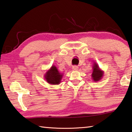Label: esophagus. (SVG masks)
Returning a JSON list of instances; mask_svg holds the SVG:
<instances>
[{"instance_id":"obj_1","label":"esophagus","mask_w":132,"mask_h":132,"mask_svg":"<svg viewBox=\"0 0 132 132\" xmlns=\"http://www.w3.org/2000/svg\"><path fill=\"white\" fill-rule=\"evenodd\" d=\"M72 70L76 71V70H78V66H76V65H73L72 66Z\"/></svg>"}]
</instances>
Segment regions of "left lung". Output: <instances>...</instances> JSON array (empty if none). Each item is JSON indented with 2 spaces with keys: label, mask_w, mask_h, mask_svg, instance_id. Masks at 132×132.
I'll list each match as a JSON object with an SVG mask.
<instances>
[{
  "label": "left lung",
  "mask_w": 132,
  "mask_h": 132,
  "mask_svg": "<svg viewBox=\"0 0 132 132\" xmlns=\"http://www.w3.org/2000/svg\"><path fill=\"white\" fill-rule=\"evenodd\" d=\"M92 68H93V72L92 74V79L94 82H98L103 78L104 71L101 70L98 64L96 62H94Z\"/></svg>",
  "instance_id": "8db88e82"
}]
</instances>
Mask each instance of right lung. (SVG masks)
Listing matches in <instances>:
<instances>
[{"mask_svg":"<svg viewBox=\"0 0 132 132\" xmlns=\"http://www.w3.org/2000/svg\"><path fill=\"white\" fill-rule=\"evenodd\" d=\"M46 81L50 85H59L61 81L63 73L60 72L55 65H52L44 75Z\"/></svg>","mask_w":132,"mask_h":132,"instance_id":"1","label":"right lung"}]
</instances>
